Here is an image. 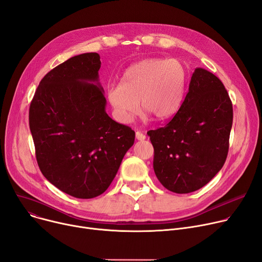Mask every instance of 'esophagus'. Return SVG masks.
<instances>
[{"mask_svg":"<svg viewBox=\"0 0 262 262\" xmlns=\"http://www.w3.org/2000/svg\"><path fill=\"white\" fill-rule=\"evenodd\" d=\"M136 138L139 141H143L145 139V135L141 132H136Z\"/></svg>","mask_w":262,"mask_h":262,"instance_id":"obj_1","label":"esophagus"}]
</instances>
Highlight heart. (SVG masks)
I'll return each mask as SVG.
<instances>
[{"mask_svg": "<svg viewBox=\"0 0 262 262\" xmlns=\"http://www.w3.org/2000/svg\"><path fill=\"white\" fill-rule=\"evenodd\" d=\"M188 71L178 59L146 58L128 67L120 85H109L108 103L115 118L129 123L138 113L139 103L145 115L164 120L180 110L186 92Z\"/></svg>", "mask_w": 262, "mask_h": 262, "instance_id": "1", "label": "heart"}]
</instances>
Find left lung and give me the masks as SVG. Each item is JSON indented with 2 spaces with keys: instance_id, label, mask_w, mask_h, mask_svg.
Wrapping results in <instances>:
<instances>
[{
  "instance_id": "8db88e82",
  "label": "left lung",
  "mask_w": 262,
  "mask_h": 262,
  "mask_svg": "<svg viewBox=\"0 0 262 262\" xmlns=\"http://www.w3.org/2000/svg\"><path fill=\"white\" fill-rule=\"evenodd\" d=\"M231 125L232 104L223 82L196 68L174 118L166 126L147 132L161 185L183 194L208 184L226 160Z\"/></svg>"
}]
</instances>
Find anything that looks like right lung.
<instances>
[{
	"label": "right lung",
	"instance_id": "add662e5",
	"mask_svg": "<svg viewBox=\"0 0 262 262\" xmlns=\"http://www.w3.org/2000/svg\"><path fill=\"white\" fill-rule=\"evenodd\" d=\"M98 53L71 57L51 70L30 106L40 171L64 193L92 199L107 190L135 132L106 113Z\"/></svg>",
	"mask_w": 262,
	"mask_h": 262
}]
</instances>
